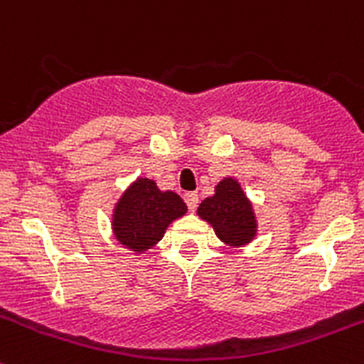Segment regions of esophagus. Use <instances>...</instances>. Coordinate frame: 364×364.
<instances>
[{
	"instance_id": "obj_1",
	"label": "esophagus",
	"mask_w": 364,
	"mask_h": 364,
	"mask_svg": "<svg viewBox=\"0 0 364 364\" xmlns=\"http://www.w3.org/2000/svg\"><path fill=\"white\" fill-rule=\"evenodd\" d=\"M185 203H186V206H188V210L193 211L197 208V204H199V196H197L196 192H186Z\"/></svg>"
}]
</instances>
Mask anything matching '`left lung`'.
Returning <instances> with one entry per match:
<instances>
[{"mask_svg":"<svg viewBox=\"0 0 364 364\" xmlns=\"http://www.w3.org/2000/svg\"><path fill=\"white\" fill-rule=\"evenodd\" d=\"M197 215L213 228L215 235L231 247L247 245L257 231L252 204L235 178H224L211 197L197 208Z\"/></svg>","mask_w":364,"mask_h":364,"instance_id":"obj_1","label":"left lung"}]
</instances>
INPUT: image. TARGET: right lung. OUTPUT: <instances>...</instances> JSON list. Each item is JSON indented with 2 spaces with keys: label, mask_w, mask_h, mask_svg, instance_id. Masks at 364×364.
<instances>
[{
  "label": "right lung",
  "mask_w": 364,
  "mask_h": 364,
  "mask_svg": "<svg viewBox=\"0 0 364 364\" xmlns=\"http://www.w3.org/2000/svg\"><path fill=\"white\" fill-rule=\"evenodd\" d=\"M186 213V204L176 192H164L149 178L129 185L115 204L112 229L126 249L144 252L156 245L165 229Z\"/></svg>",
  "instance_id": "add662e5"
}]
</instances>
